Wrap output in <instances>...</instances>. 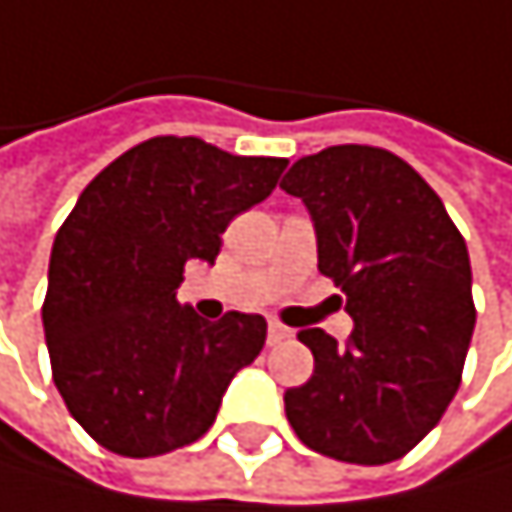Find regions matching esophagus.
<instances>
[{"mask_svg":"<svg viewBox=\"0 0 512 512\" xmlns=\"http://www.w3.org/2000/svg\"><path fill=\"white\" fill-rule=\"evenodd\" d=\"M291 338V328H285L282 322H270L267 325V344H282Z\"/></svg>","mask_w":512,"mask_h":512,"instance_id":"34e87169","label":"esophagus"}]
</instances>
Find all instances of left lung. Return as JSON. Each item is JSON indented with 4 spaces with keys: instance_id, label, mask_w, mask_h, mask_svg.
I'll list each match as a JSON object with an SVG mask.
<instances>
[{
    "instance_id": "obj_1",
    "label": "left lung",
    "mask_w": 512,
    "mask_h": 512,
    "mask_svg": "<svg viewBox=\"0 0 512 512\" xmlns=\"http://www.w3.org/2000/svg\"><path fill=\"white\" fill-rule=\"evenodd\" d=\"M279 187L307 205L319 273L353 316L347 344L322 328L298 334L316 365L285 393L288 424L325 458L399 461L461 387L476 325L467 242L433 187L381 147L304 156Z\"/></svg>"
}]
</instances>
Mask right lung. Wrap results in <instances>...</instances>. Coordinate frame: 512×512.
Wrapping results in <instances>:
<instances>
[{"instance_id":"obj_1","label":"right lung","mask_w":512,"mask_h":512,"mask_svg":"<svg viewBox=\"0 0 512 512\" xmlns=\"http://www.w3.org/2000/svg\"><path fill=\"white\" fill-rule=\"evenodd\" d=\"M285 165L150 137L82 190L54 236L42 325L54 387L97 445L156 458L196 442L264 350V316L205 322L178 288L190 261L214 264L227 224L273 193Z\"/></svg>"}]
</instances>
